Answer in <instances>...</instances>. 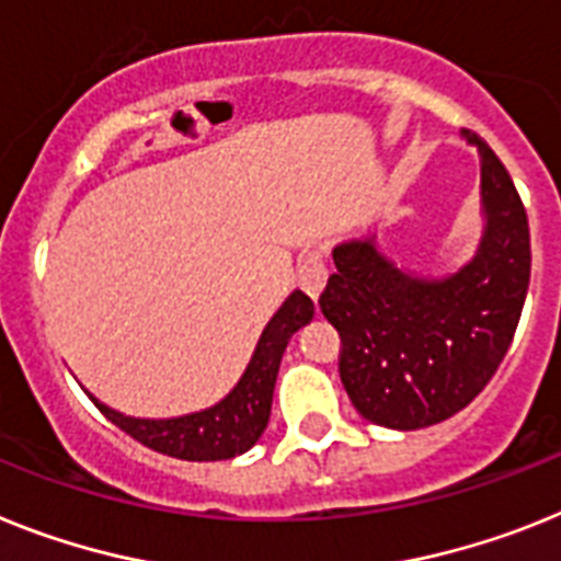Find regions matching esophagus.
I'll list each match as a JSON object with an SVG mask.
<instances>
[{
	"instance_id": "34e87169",
	"label": "esophagus",
	"mask_w": 561,
	"mask_h": 561,
	"mask_svg": "<svg viewBox=\"0 0 561 561\" xmlns=\"http://www.w3.org/2000/svg\"><path fill=\"white\" fill-rule=\"evenodd\" d=\"M296 279H299V288H302L310 299H319V294H322L324 285H328V267H324L322 253H308V256L302 259V265H299Z\"/></svg>"
}]
</instances>
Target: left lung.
<instances>
[{
	"label": "left lung",
	"mask_w": 561,
	"mask_h": 561,
	"mask_svg": "<svg viewBox=\"0 0 561 561\" xmlns=\"http://www.w3.org/2000/svg\"><path fill=\"white\" fill-rule=\"evenodd\" d=\"M482 239L445 276L393 265L376 233L333 248L336 273L319 296L342 336L339 376L353 408L374 425L419 431L468 408L513 342L530 282L528 214L511 173L477 134Z\"/></svg>",
	"instance_id": "1"
}]
</instances>
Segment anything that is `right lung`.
<instances>
[{
	"label": "right lung",
	"mask_w": 561,
	"mask_h": 561,
	"mask_svg": "<svg viewBox=\"0 0 561 561\" xmlns=\"http://www.w3.org/2000/svg\"><path fill=\"white\" fill-rule=\"evenodd\" d=\"M310 319H313V302L302 290H294L265 324L248 368L239 376V382L230 388L228 397H222L210 408L185 413V416H128V413L113 411L105 402H99L88 390L84 393L96 402L99 411L105 413L113 425L159 454L187 459V462L233 459V456L251 450L259 436L265 433L282 353L288 347L290 336L305 328Z\"/></svg>",
	"instance_id": "add662e5"
}]
</instances>
